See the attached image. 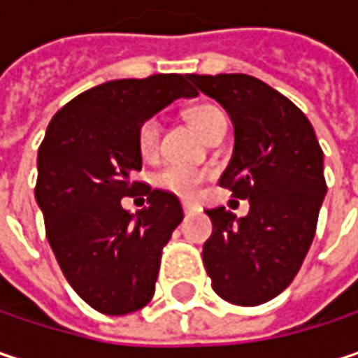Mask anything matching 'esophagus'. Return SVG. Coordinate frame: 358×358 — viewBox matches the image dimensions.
<instances>
[{
  "label": "esophagus",
  "mask_w": 358,
  "mask_h": 358,
  "mask_svg": "<svg viewBox=\"0 0 358 358\" xmlns=\"http://www.w3.org/2000/svg\"><path fill=\"white\" fill-rule=\"evenodd\" d=\"M182 209H184V213H186V215H190V213H196V211H199V205H196V203H188V201H184V203H182Z\"/></svg>",
  "instance_id": "obj_1"
}]
</instances>
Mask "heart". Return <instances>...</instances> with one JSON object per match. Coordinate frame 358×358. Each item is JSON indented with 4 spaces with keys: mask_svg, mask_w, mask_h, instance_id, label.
<instances>
[{
    "mask_svg": "<svg viewBox=\"0 0 358 358\" xmlns=\"http://www.w3.org/2000/svg\"><path fill=\"white\" fill-rule=\"evenodd\" d=\"M186 120L205 138L209 134V130H213L220 122H226V115L222 113V109H217L211 103H196V106L188 108ZM157 141H159V124L155 117H149L138 126V132H136V147H138L141 155L143 157L155 155ZM205 176L207 174L201 170H190V168H182V166H166L164 170H159L155 174V184L166 192H172L182 199H190L199 192Z\"/></svg>",
    "mask_w": 358,
    "mask_h": 358,
    "instance_id": "1",
    "label": "heart"
}]
</instances>
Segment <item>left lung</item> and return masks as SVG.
<instances>
[{"label": "left lung", "mask_w": 358, "mask_h": 358, "mask_svg": "<svg viewBox=\"0 0 358 358\" xmlns=\"http://www.w3.org/2000/svg\"><path fill=\"white\" fill-rule=\"evenodd\" d=\"M190 80L230 113L234 153L220 186L250 205L241 220L226 207L207 209L213 232L203 263L217 296L263 305L288 288L313 243L327 190L323 151L307 115L263 80L249 74Z\"/></svg>", "instance_id": "left-lung-1"}]
</instances>
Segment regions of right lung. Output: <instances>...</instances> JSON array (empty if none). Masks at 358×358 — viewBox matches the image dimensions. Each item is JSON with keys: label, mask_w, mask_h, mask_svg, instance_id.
I'll use <instances>...</instances> for the list:
<instances>
[{"label": "right lung", "mask_w": 358, "mask_h": 358, "mask_svg": "<svg viewBox=\"0 0 358 358\" xmlns=\"http://www.w3.org/2000/svg\"><path fill=\"white\" fill-rule=\"evenodd\" d=\"M192 74H153L93 87L59 109L36 155V205L66 280L95 311L126 315L155 292L162 250L184 213L176 194L142 187L138 126L180 97H194ZM148 194L130 214L122 196Z\"/></svg>", "instance_id": "add662e5"}]
</instances>
